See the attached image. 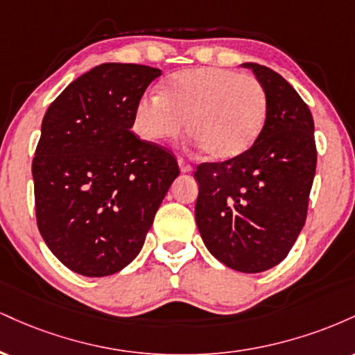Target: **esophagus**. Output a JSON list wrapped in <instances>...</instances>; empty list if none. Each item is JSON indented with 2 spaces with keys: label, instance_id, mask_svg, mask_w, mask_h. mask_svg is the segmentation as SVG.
<instances>
[{
  "label": "esophagus",
  "instance_id": "1",
  "mask_svg": "<svg viewBox=\"0 0 355 355\" xmlns=\"http://www.w3.org/2000/svg\"><path fill=\"white\" fill-rule=\"evenodd\" d=\"M178 166H180V172L182 173H190L191 172V165L187 164L183 158H178Z\"/></svg>",
  "mask_w": 355,
  "mask_h": 355
}]
</instances>
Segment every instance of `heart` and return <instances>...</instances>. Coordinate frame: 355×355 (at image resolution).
<instances>
[{
  "mask_svg": "<svg viewBox=\"0 0 355 355\" xmlns=\"http://www.w3.org/2000/svg\"><path fill=\"white\" fill-rule=\"evenodd\" d=\"M267 95L250 75L218 67L173 73L160 95H144L133 110V128L141 140L162 144L187 133L211 160L245 153L262 133Z\"/></svg>",
  "mask_w": 355,
  "mask_h": 355,
  "instance_id": "obj_1",
  "label": "heart"
}]
</instances>
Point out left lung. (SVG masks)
Segmentation results:
<instances>
[{"instance_id":"obj_1","label":"left lung","mask_w":355,"mask_h":355,"mask_svg":"<svg viewBox=\"0 0 355 355\" xmlns=\"http://www.w3.org/2000/svg\"><path fill=\"white\" fill-rule=\"evenodd\" d=\"M243 67L266 89V125L240 157L198 165L195 220L215 259L257 274L282 262L304 229L317 150L312 113L292 85L259 63Z\"/></svg>"}]
</instances>
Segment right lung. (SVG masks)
I'll return each instance as SVG.
<instances>
[{
  "label": "right lung",
  "mask_w": 355,
  "mask_h": 355,
  "mask_svg": "<svg viewBox=\"0 0 355 355\" xmlns=\"http://www.w3.org/2000/svg\"><path fill=\"white\" fill-rule=\"evenodd\" d=\"M158 68L103 63L46 110L33 166L36 222L53 255L85 277L120 272L178 177L173 155L133 135V110Z\"/></svg>",
  "instance_id": "obj_1"
}]
</instances>
